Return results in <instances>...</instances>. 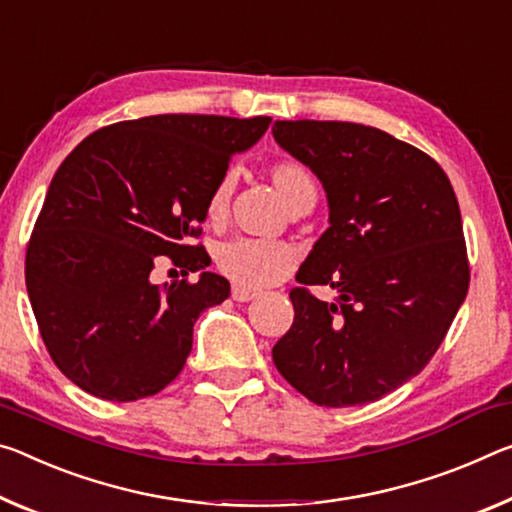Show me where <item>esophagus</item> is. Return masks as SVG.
<instances>
[{"label":"esophagus","mask_w":512,"mask_h":512,"mask_svg":"<svg viewBox=\"0 0 512 512\" xmlns=\"http://www.w3.org/2000/svg\"><path fill=\"white\" fill-rule=\"evenodd\" d=\"M232 298L237 300V303H248V300L257 298V291H250V289H246V287L234 285V287H232Z\"/></svg>","instance_id":"34e87169"}]
</instances>
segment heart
Returning <instances> with one entry per match:
<instances>
[{
  "mask_svg": "<svg viewBox=\"0 0 512 512\" xmlns=\"http://www.w3.org/2000/svg\"><path fill=\"white\" fill-rule=\"evenodd\" d=\"M269 177L282 202L294 209L316 200V182L310 168L294 159H280L269 168ZM232 182L223 177L207 198L205 216L209 223H221L230 205ZM216 264L234 285L246 289H264L285 278L296 264V250L282 241L232 239L218 248Z\"/></svg>",
  "mask_w": 512,
  "mask_h": 512,
  "instance_id": "obj_1",
  "label": "heart"
}]
</instances>
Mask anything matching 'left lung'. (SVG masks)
I'll return each instance as SVG.
<instances>
[{
    "label": "left lung",
    "mask_w": 512,
    "mask_h": 512,
    "mask_svg": "<svg viewBox=\"0 0 512 512\" xmlns=\"http://www.w3.org/2000/svg\"><path fill=\"white\" fill-rule=\"evenodd\" d=\"M273 139L319 177L330 209L296 273L275 367L326 408L383 399L431 362L467 296L456 193L435 159L383 129L275 120ZM312 284L337 288L336 303L312 297Z\"/></svg>",
    "instance_id": "8db88e82"
}]
</instances>
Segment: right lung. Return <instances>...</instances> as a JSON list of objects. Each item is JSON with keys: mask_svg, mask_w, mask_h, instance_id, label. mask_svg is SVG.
Listing matches in <instances>:
<instances>
[{"mask_svg": "<svg viewBox=\"0 0 512 512\" xmlns=\"http://www.w3.org/2000/svg\"><path fill=\"white\" fill-rule=\"evenodd\" d=\"M271 118L164 113L86 136L52 177L31 232L24 280L40 337L56 367L104 401H136L173 383L193 344V323L230 296L189 246L232 154L248 150ZM159 256L198 283L159 288Z\"/></svg>", "mask_w": 512, "mask_h": 512, "instance_id": "right-lung-1", "label": "right lung"}]
</instances>
